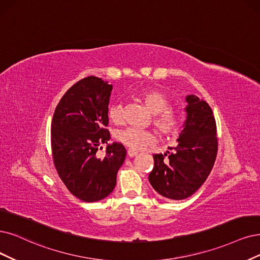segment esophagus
Wrapping results in <instances>:
<instances>
[{
    "label": "esophagus",
    "instance_id": "obj_1",
    "mask_svg": "<svg viewBox=\"0 0 260 260\" xmlns=\"http://www.w3.org/2000/svg\"><path fill=\"white\" fill-rule=\"evenodd\" d=\"M138 154V152H136L135 150H128L127 151V155L129 156V157H134V156H136Z\"/></svg>",
    "mask_w": 260,
    "mask_h": 260
}]
</instances>
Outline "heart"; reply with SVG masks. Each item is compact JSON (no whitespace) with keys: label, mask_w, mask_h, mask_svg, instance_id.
<instances>
[{"label":"heart","mask_w":260,"mask_h":260,"mask_svg":"<svg viewBox=\"0 0 260 260\" xmlns=\"http://www.w3.org/2000/svg\"><path fill=\"white\" fill-rule=\"evenodd\" d=\"M138 99L145 104L148 110L153 114V124L161 135L174 134L181 126V115L169 110V102L166 96L157 90H143L138 93ZM108 117L114 124L123 121V112L121 105H112L108 110ZM117 139L133 150H141L153 145L156 141L154 134L149 131L128 127L119 131L115 135Z\"/></svg>","instance_id":"1"}]
</instances>
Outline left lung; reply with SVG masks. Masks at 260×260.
Returning <instances> with one entry per match:
<instances>
[{
    "mask_svg": "<svg viewBox=\"0 0 260 260\" xmlns=\"http://www.w3.org/2000/svg\"><path fill=\"white\" fill-rule=\"evenodd\" d=\"M186 120L174 152L154 154L149 181L165 198L182 200L205 183L217 154L216 123L212 109L196 95L185 99Z\"/></svg>",
    "mask_w": 260,
    "mask_h": 260,
    "instance_id": "obj_1",
    "label": "left lung"
}]
</instances>
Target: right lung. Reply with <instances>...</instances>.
<instances>
[{"label": "right lung", "instance_id": "add662e5", "mask_svg": "<svg viewBox=\"0 0 260 260\" xmlns=\"http://www.w3.org/2000/svg\"><path fill=\"white\" fill-rule=\"evenodd\" d=\"M112 84L90 76L75 83L57 104L51 123L53 162L71 193L85 203L110 195L126 156L119 142L108 145V105Z\"/></svg>", "mask_w": 260, "mask_h": 260}]
</instances>
